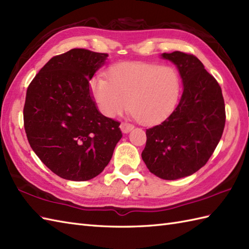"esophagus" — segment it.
Returning a JSON list of instances; mask_svg holds the SVG:
<instances>
[{"instance_id": "34e87169", "label": "esophagus", "mask_w": 249, "mask_h": 249, "mask_svg": "<svg viewBox=\"0 0 249 249\" xmlns=\"http://www.w3.org/2000/svg\"><path fill=\"white\" fill-rule=\"evenodd\" d=\"M120 128H121V130H122L124 134H128L129 131H131L132 129H134V125H131V124H129V123H121V125H120Z\"/></svg>"}]
</instances>
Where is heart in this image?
<instances>
[{"instance_id":"1","label":"heart","mask_w":249,"mask_h":249,"mask_svg":"<svg viewBox=\"0 0 249 249\" xmlns=\"http://www.w3.org/2000/svg\"><path fill=\"white\" fill-rule=\"evenodd\" d=\"M108 78L96 75L90 82L97 107L107 118H115L128 104L139 123L157 124L174 111L180 94V78L172 67L123 62L108 71Z\"/></svg>"}]
</instances>
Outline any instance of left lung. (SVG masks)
<instances>
[{
  "label": "left lung",
  "mask_w": 249,
  "mask_h": 249,
  "mask_svg": "<svg viewBox=\"0 0 249 249\" xmlns=\"http://www.w3.org/2000/svg\"><path fill=\"white\" fill-rule=\"evenodd\" d=\"M161 58L177 67L183 92L170 117L146 129L141 156L154 175L175 180L207 163L222 138L226 113L221 87L197 57L176 51Z\"/></svg>",
  "instance_id": "8db88e82"
}]
</instances>
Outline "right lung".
<instances>
[{"mask_svg":"<svg viewBox=\"0 0 249 249\" xmlns=\"http://www.w3.org/2000/svg\"><path fill=\"white\" fill-rule=\"evenodd\" d=\"M107 57L85 49L55 56L26 91L27 140L39 159L67 180L101 174L122 138L120 123L98 111L90 89V79Z\"/></svg>","mask_w":249,"mask_h":249,"instance_id":"obj_1","label":"right lung"}]
</instances>
